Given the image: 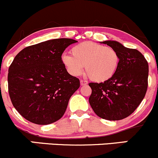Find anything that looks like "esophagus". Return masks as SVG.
Here are the masks:
<instances>
[{"label":"esophagus","mask_w":158,"mask_h":158,"mask_svg":"<svg viewBox=\"0 0 158 158\" xmlns=\"http://www.w3.org/2000/svg\"><path fill=\"white\" fill-rule=\"evenodd\" d=\"M80 84L81 85H86L88 84V82L86 80H84V79H81Z\"/></svg>","instance_id":"1"}]
</instances>
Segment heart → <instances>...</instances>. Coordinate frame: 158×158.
I'll return each instance as SVG.
<instances>
[{"mask_svg":"<svg viewBox=\"0 0 158 158\" xmlns=\"http://www.w3.org/2000/svg\"><path fill=\"white\" fill-rule=\"evenodd\" d=\"M71 55L64 54L62 62L68 72L74 76L85 72L92 81L103 82L110 79L117 72L119 56L111 47L92 41H84L71 49Z\"/></svg>","mask_w":158,"mask_h":158,"instance_id":"1","label":"heart"}]
</instances>
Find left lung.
<instances>
[{
  "instance_id": "8db88e82",
  "label": "left lung",
  "mask_w": 158,
  "mask_h": 158,
  "mask_svg": "<svg viewBox=\"0 0 158 158\" xmlns=\"http://www.w3.org/2000/svg\"><path fill=\"white\" fill-rule=\"evenodd\" d=\"M117 51L119 66L115 74L104 82H90L89 104L102 119L119 120L139 107L148 89V64L138 50L128 48L116 41H103Z\"/></svg>"
}]
</instances>
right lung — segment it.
<instances>
[{
  "mask_svg": "<svg viewBox=\"0 0 158 158\" xmlns=\"http://www.w3.org/2000/svg\"><path fill=\"white\" fill-rule=\"evenodd\" d=\"M77 41L48 40L23 49L8 70V92L13 107L33 123L48 125L63 117L71 96L80 85L61 59Z\"/></svg>",
  "mask_w": 158,
  "mask_h": 158,
  "instance_id": "obj_1",
  "label": "right lung"
}]
</instances>
